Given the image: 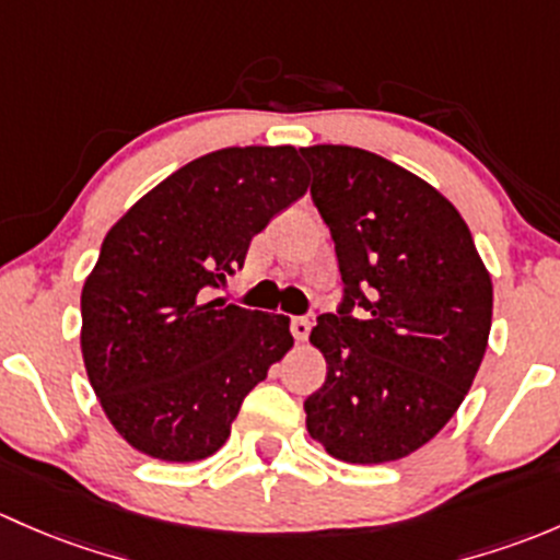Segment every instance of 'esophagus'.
Here are the masks:
<instances>
[{"label": "esophagus", "instance_id": "34e87169", "mask_svg": "<svg viewBox=\"0 0 560 560\" xmlns=\"http://www.w3.org/2000/svg\"><path fill=\"white\" fill-rule=\"evenodd\" d=\"M310 328H313V323H310V318H304V315H299V318L291 320V331L299 342H304V339L310 337Z\"/></svg>", "mask_w": 560, "mask_h": 560}]
</instances>
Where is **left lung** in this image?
I'll return each mask as SVG.
<instances>
[{
	"mask_svg": "<svg viewBox=\"0 0 560 560\" xmlns=\"http://www.w3.org/2000/svg\"><path fill=\"white\" fill-rule=\"evenodd\" d=\"M299 153L345 282L337 313L310 334L326 383L304 401L307 431L348 464L399 460L445 429L475 383L491 275L460 212L405 166L350 145Z\"/></svg>",
	"mask_w": 560,
	"mask_h": 560,
	"instance_id": "obj_1",
	"label": "left lung"
}]
</instances>
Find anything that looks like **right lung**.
Returning a JSON list of instances; mask_svg holds the SVG:
<instances>
[{"mask_svg": "<svg viewBox=\"0 0 560 560\" xmlns=\"http://www.w3.org/2000/svg\"><path fill=\"white\" fill-rule=\"evenodd\" d=\"M307 186L296 148H223L172 172L107 232L80 293V350L135 451L175 464L221 451L242 399L293 348L291 318L210 288Z\"/></svg>", "mask_w": 560, "mask_h": 560, "instance_id": "obj_1", "label": "right lung"}]
</instances>
